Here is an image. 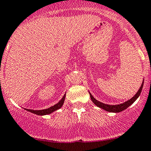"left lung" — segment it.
Here are the masks:
<instances>
[{
  "mask_svg": "<svg viewBox=\"0 0 151 151\" xmlns=\"http://www.w3.org/2000/svg\"><path fill=\"white\" fill-rule=\"evenodd\" d=\"M143 84H144V80H143L142 83V85H141V87L139 88V91H137V93L135 94V95L134 96L132 97L131 99L128 100L127 101H126V102L123 103V104H118V105L106 104H104V103H101V102H100V101H97V100L96 99L94 98L92 95H91V93H90V96H91V100H92L93 102L97 106H99V107L101 108V109H104V110L107 111V112H121V111L126 109V108L129 107L130 105H132L135 101H136L138 97L139 96V95H140L142 90Z\"/></svg>",
  "mask_w": 151,
  "mask_h": 151,
  "instance_id": "obj_1",
  "label": "left lung"
}]
</instances>
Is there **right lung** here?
<instances>
[{
    "instance_id": "add662e5",
    "label": "right lung",
    "mask_w": 151,
    "mask_h": 151,
    "mask_svg": "<svg viewBox=\"0 0 151 151\" xmlns=\"http://www.w3.org/2000/svg\"><path fill=\"white\" fill-rule=\"evenodd\" d=\"M65 97H66V94H64V96H63L62 99L60 100V101H59L58 104H55L54 106H50V107L48 108V109H42V110H33V109H26L27 111H28V112H32V113L36 114V115H49V114L52 113V112H53L54 111L60 109V108L63 106V103H64V101H65Z\"/></svg>"
}]
</instances>
